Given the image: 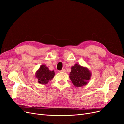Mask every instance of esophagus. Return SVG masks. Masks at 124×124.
Masks as SVG:
<instances>
[{"instance_id": "1", "label": "esophagus", "mask_w": 124, "mask_h": 124, "mask_svg": "<svg viewBox=\"0 0 124 124\" xmlns=\"http://www.w3.org/2000/svg\"><path fill=\"white\" fill-rule=\"evenodd\" d=\"M60 72H64V73H66V70L64 69H62L61 71H60Z\"/></svg>"}]
</instances>
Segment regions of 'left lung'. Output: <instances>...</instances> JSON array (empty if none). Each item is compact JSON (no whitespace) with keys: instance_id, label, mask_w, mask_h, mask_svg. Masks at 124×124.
Segmentation results:
<instances>
[{"instance_id":"left-lung-1","label":"left lung","mask_w":124,"mask_h":124,"mask_svg":"<svg viewBox=\"0 0 124 124\" xmlns=\"http://www.w3.org/2000/svg\"><path fill=\"white\" fill-rule=\"evenodd\" d=\"M92 73L87 67L75 64L71 67L69 78L73 84L77 87H80L87 84L91 79Z\"/></svg>"}]
</instances>
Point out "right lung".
I'll return each instance as SVG.
<instances>
[{
  "label": "right lung",
  "instance_id": "obj_1",
  "mask_svg": "<svg viewBox=\"0 0 124 124\" xmlns=\"http://www.w3.org/2000/svg\"><path fill=\"white\" fill-rule=\"evenodd\" d=\"M54 71H51L45 65L40 66L39 69L35 73L36 78L38 79V83L41 84H46L55 76Z\"/></svg>",
  "mask_w": 124,
  "mask_h": 124
}]
</instances>
